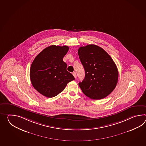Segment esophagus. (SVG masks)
I'll return each mask as SVG.
<instances>
[{
    "mask_svg": "<svg viewBox=\"0 0 146 146\" xmlns=\"http://www.w3.org/2000/svg\"><path fill=\"white\" fill-rule=\"evenodd\" d=\"M73 76H74V77L75 78H76V74L75 72H73Z\"/></svg>",
    "mask_w": 146,
    "mask_h": 146,
    "instance_id": "34e87169",
    "label": "esophagus"
}]
</instances>
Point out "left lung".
<instances>
[{"mask_svg": "<svg viewBox=\"0 0 146 146\" xmlns=\"http://www.w3.org/2000/svg\"><path fill=\"white\" fill-rule=\"evenodd\" d=\"M78 54L85 72L84 79L78 85L83 93L92 100L107 96L116 88L118 71L107 52L95 44L81 46Z\"/></svg>", "mask_w": 146, "mask_h": 146, "instance_id": "left-lung-1", "label": "left lung"}]
</instances>
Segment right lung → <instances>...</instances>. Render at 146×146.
Masks as SVG:
<instances>
[{"mask_svg": "<svg viewBox=\"0 0 146 146\" xmlns=\"http://www.w3.org/2000/svg\"><path fill=\"white\" fill-rule=\"evenodd\" d=\"M68 49L66 45L49 46L36 55L32 63L30 70L31 84L45 97L58 95L68 83L75 80L66 70L67 64L63 60Z\"/></svg>", "mask_w": 146, "mask_h": 146, "instance_id": "add662e5", "label": "right lung"}]
</instances>
